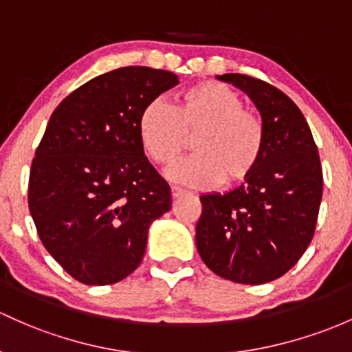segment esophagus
Listing matches in <instances>:
<instances>
[{"mask_svg":"<svg viewBox=\"0 0 352 352\" xmlns=\"http://www.w3.org/2000/svg\"><path fill=\"white\" fill-rule=\"evenodd\" d=\"M171 195H173V198L177 199V198H181V196H184V195H186V191H184V190H181V188H176V186H173V188H171Z\"/></svg>","mask_w":352,"mask_h":352,"instance_id":"esophagus-1","label":"esophagus"}]
</instances>
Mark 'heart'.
<instances>
[{"instance_id":"b5f03b06","label":"heart","mask_w":352,"mask_h":352,"mask_svg":"<svg viewBox=\"0 0 352 352\" xmlns=\"http://www.w3.org/2000/svg\"><path fill=\"white\" fill-rule=\"evenodd\" d=\"M139 139L154 162L173 166L195 138L198 154L171 169L169 176L192 188L245 183L265 153L262 117L243 107L230 87L199 82L177 96L175 109L156 99L139 116Z\"/></svg>"}]
</instances>
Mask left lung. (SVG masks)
<instances>
[{
  "instance_id": "1",
  "label": "left lung",
  "mask_w": 352,
  "mask_h": 352,
  "mask_svg": "<svg viewBox=\"0 0 352 352\" xmlns=\"http://www.w3.org/2000/svg\"><path fill=\"white\" fill-rule=\"evenodd\" d=\"M217 78L250 97L267 144L245 183L199 198L196 248L218 277L260 285L282 277L307 250L322 199V168L307 120L282 90L241 74Z\"/></svg>"
}]
</instances>
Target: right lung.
<instances>
[{"instance_id":"add662e5","label":"right lung","mask_w":352,"mask_h":352,"mask_svg":"<svg viewBox=\"0 0 352 352\" xmlns=\"http://www.w3.org/2000/svg\"><path fill=\"white\" fill-rule=\"evenodd\" d=\"M177 75L122 67L60 102L32 162L28 206L48 253L85 285H109L141 263L151 223L171 190L144 156L139 116Z\"/></svg>"}]
</instances>
